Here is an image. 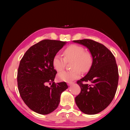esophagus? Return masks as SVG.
<instances>
[{
	"instance_id": "1",
	"label": "esophagus",
	"mask_w": 130,
	"mask_h": 130,
	"mask_svg": "<svg viewBox=\"0 0 130 130\" xmlns=\"http://www.w3.org/2000/svg\"><path fill=\"white\" fill-rule=\"evenodd\" d=\"M67 84H68V85L69 86H71V85H72V84H73L74 83H71V82H67Z\"/></svg>"
}]
</instances>
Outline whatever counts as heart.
Wrapping results in <instances>:
<instances>
[{"mask_svg": "<svg viewBox=\"0 0 130 130\" xmlns=\"http://www.w3.org/2000/svg\"><path fill=\"white\" fill-rule=\"evenodd\" d=\"M64 58L56 54L53 60L54 69L61 72L64 70L67 62H71L72 70L64 71L58 75L60 80L72 82L81 76V71L84 72L89 70L92 63L91 54L85 51L84 48L80 45L72 44L67 47L64 51Z\"/></svg>", "mask_w": 130, "mask_h": 130, "instance_id": "heart-1", "label": "heart"}]
</instances>
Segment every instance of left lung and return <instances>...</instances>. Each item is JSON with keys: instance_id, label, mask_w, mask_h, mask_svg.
Returning a JSON list of instances; mask_svg holds the SVG:
<instances>
[{"instance_id": "left-lung-1", "label": "left lung", "mask_w": 130, "mask_h": 130, "mask_svg": "<svg viewBox=\"0 0 130 130\" xmlns=\"http://www.w3.org/2000/svg\"><path fill=\"white\" fill-rule=\"evenodd\" d=\"M86 47L92 58L90 70L77 81L81 92L75 102L81 111L87 115L101 112L110 104L117 90L119 71L112 53L104 45L90 39L73 40ZM84 81L91 84H84Z\"/></svg>"}]
</instances>
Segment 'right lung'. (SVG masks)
<instances>
[{"label":"right lung","instance_id":"1","mask_svg":"<svg viewBox=\"0 0 130 130\" xmlns=\"http://www.w3.org/2000/svg\"><path fill=\"white\" fill-rule=\"evenodd\" d=\"M66 41L43 40L26 51L18 70V86L21 98L34 112L49 114L58 107L61 93L68 88L65 82L54 83L57 71L54 69V56ZM47 83H52L50 87Z\"/></svg>","mask_w":130,"mask_h":130}]
</instances>
